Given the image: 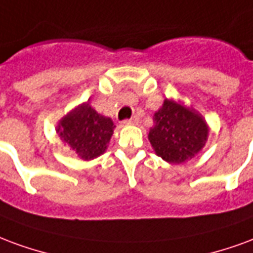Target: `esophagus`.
I'll list each match as a JSON object with an SVG mask.
<instances>
[{
  "instance_id": "esophagus-1",
  "label": "esophagus",
  "mask_w": 253,
  "mask_h": 253,
  "mask_svg": "<svg viewBox=\"0 0 253 253\" xmlns=\"http://www.w3.org/2000/svg\"><path fill=\"white\" fill-rule=\"evenodd\" d=\"M137 123H139V117H137V116H133L132 119L125 120L124 121L125 125H134V124H137Z\"/></svg>"
}]
</instances>
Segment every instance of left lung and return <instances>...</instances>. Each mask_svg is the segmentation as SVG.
Returning a JSON list of instances; mask_svg holds the SVG:
<instances>
[{
    "instance_id": "left-lung-1",
    "label": "left lung",
    "mask_w": 253,
    "mask_h": 253,
    "mask_svg": "<svg viewBox=\"0 0 253 253\" xmlns=\"http://www.w3.org/2000/svg\"><path fill=\"white\" fill-rule=\"evenodd\" d=\"M154 126L148 139L155 152L171 165L185 163L205 147L209 126L193 108H186L172 99H165L154 114Z\"/></svg>"
}]
</instances>
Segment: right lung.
Returning a JSON list of instances; mask_svg holds the SVG:
<instances>
[{
    "mask_svg": "<svg viewBox=\"0 0 253 253\" xmlns=\"http://www.w3.org/2000/svg\"><path fill=\"white\" fill-rule=\"evenodd\" d=\"M114 128L112 120L97 113L86 102L66 114L56 132L81 159L91 160L106 151Z\"/></svg>",
    "mask_w": 253,
    "mask_h": 253,
    "instance_id": "1",
    "label": "right lung"
}]
</instances>
